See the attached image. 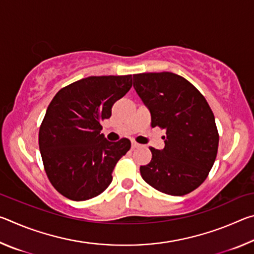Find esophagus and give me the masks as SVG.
Returning <instances> with one entry per match:
<instances>
[{
    "mask_svg": "<svg viewBox=\"0 0 254 254\" xmlns=\"http://www.w3.org/2000/svg\"><path fill=\"white\" fill-rule=\"evenodd\" d=\"M141 144H139L136 142V141H134V140H132L131 141V147H132V149H135V148H139Z\"/></svg>",
    "mask_w": 254,
    "mask_h": 254,
    "instance_id": "obj_1",
    "label": "esophagus"
}]
</instances>
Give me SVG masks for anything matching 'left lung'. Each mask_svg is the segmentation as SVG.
<instances>
[{
  "instance_id": "left-lung-1",
  "label": "left lung",
  "mask_w": 254,
  "mask_h": 254,
  "mask_svg": "<svg viewBox=\"0 0 254 254\" xmlns=\"http://www.w3.org/2000/svg\"><path fill=\"white\" fill-rule=\"evenodd\" d=\"M133 87L151 113V127L166 130L165 148L150 147L151 161L140 167L145 183L183 196L207 178L218 149L213 111L194 85L170 71L133 75Z\"/></svg>"
}]
</instances>
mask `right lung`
I'll use <instances>...</instances> for the list:
<instances>
[{
    "mask_svg": "<svg viewBox=\"0 0 254 254\" xmlns=\"http://www.w3.org/2000/svg\"><path fill=\"white\" fill-rule=\"evenodd\" d=\"M132 75L91 76L63 87L47 109L39 148L49 182L71 200L91 199L112 183L118 161L131 148L101 133L112 106L130 91Z\"/></svg>",
    "mask_w": 254,
    "mask_h": 254,
    "instance_id": "obj_1",
    "label": "right lung"
}]
</instances>
